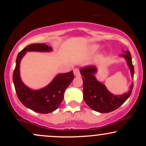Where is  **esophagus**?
Instances as JSON below:
<instances>
[{
  "label": "esophagus",
  "instance_id": "1",
  "mask_svg": "<svg viewBox=\"0 0 146 146\" xmlns=\"http://www.w3.org/2000/svg\"><path fill=\"white\" fill-rule=\"evenodd\" d=\"M73 73L75 76H80V72L78 68H73Z\"/></svg>",
  "mask_w": 146,
  "mask_h": 146
}]
</instances>
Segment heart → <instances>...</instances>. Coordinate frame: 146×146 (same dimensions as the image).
Masks as SVG:
<instances>
[{
    "label": "heart",
    "mask_w": 146,
    "mask_h": 146,
    "mask_svg": "<svg viewBox=\"0 0 146 146\" xmlns=\"http://www.w3.org/2000/svg\"><path fill=\"white\" fill-rule=\"evenodd\" d=\"M99 47L98 46H93V48H94V49L95 50V49H97V48H98Z\"/></svg>",
    "instance_id": "heart-1"
}]
</instances>
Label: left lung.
Instances as JSON below:
<instances>
[{"mask_svg":"<svg viewBox=\"0 0 146 146\" xmlns=\"http://www.w3.org/2000/svg\"><path fill=\"white\" fill-rule=\"evenodd\" d=\"M121 54L126 60L130 69L132 77L134 76V66L132 62V57L129 51ZM96 72L95 66H90L82 68L80 73L83 78L84 100L86 104L97 112L107 113L116 110L128 100L133 88V83L127 93L121 95H115L110 93L103 84L98 82L95 78Z\"/></svg>","mask_w":146,"mask_h":146,"instance_id":"8db88e82","label":"left lung"}]
</instances>
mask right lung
<instances>
[{
    "mask_svg": "<svg viewBox=\"0 0 146 146\" xmlns=\"http://www.w3.org/2000/svg\"><path fill=\"white\" fill-rule=\"evenodd\" d=\"M51 46L44 43H37L27 46L18 54L16 67L13 73L15 90L20 101L27 108L42 114L49 113L58 108L64 98L65 90L74 78L73 71L60 73L53 79L47 86L33 90L27 87L20 77V62L27 51H50Z\"/></svg>",
    "mask_w": 146,
    "mask_h": 146,
    "instance_id": "1",
    "label": "right lung"
}]
</instances>
